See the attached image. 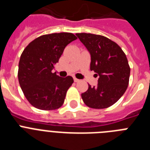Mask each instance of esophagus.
I'll return each mask as SVG.
<instances>
[{
  "label": "esophagus",
  "instance_id": "esophagus-1",
  "mask_svg": "<svg viewBox=\"0 0 150 150\" xmlns=\"http://www.w3.org/2000/svg\"><path fill=\"white\" fill-rule=\"evenodd\" d=\"M74 81L75 82V83H78V82L79 81V79H76V78L74 77Z\"/></svg>",
  "mask_w": 150,
  "mask_h": 150
}]
</instances>
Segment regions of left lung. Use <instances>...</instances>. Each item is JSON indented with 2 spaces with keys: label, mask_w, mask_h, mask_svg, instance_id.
<instances>
[{
  "label": "left lung",
  "mask_w": 150,
  "mask_h": 150,
  "mask_svg": "<svg viewBox=\"0 0 150 150\" xmlns=\"http://www.w3.org/2000/svg\"><path fill=\"white\" fill-rule=\"evenodd\" d=\"M91 56L90 70L97 73L98 85L81 95L86 105L104 109L114 104L128 88L130 67L120 46L104 36L76 34Z\"/></svg>",
  "instance_id": "left-lung-1"
}]
</instances>
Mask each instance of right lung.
<instances>
[{
	"instance_id": "add662e5",
	"label": "right lung",
	"mask_w": 150,
	"mask_h": 150,
	"mask_svg": "<svg viewBox=\"0 0 150 150\" xmlns=\"http://www.w3.org/2000/svg\"><path fill=\"white\" fill-rule=\"evenodd\" d=\"M76 39L71 33L46 34L30 42L18 63V78L24 95L34 107L52 110L62 107L74 79L52 73L67 44Z\"/></svg>"
}]
</instances>
